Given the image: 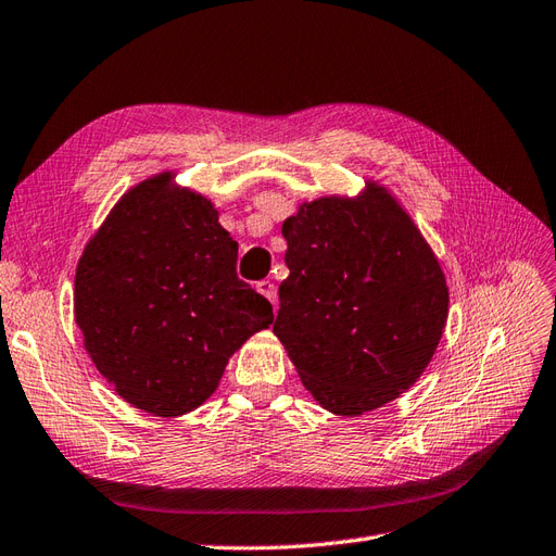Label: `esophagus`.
Here are the masks:
<instances>
[{
    "label": "esophagus",
    "mask_w": 556,
    "mask_h": 556,
    "mask_svg": "<svg viewBox=\"0 0 556 556\" xmlns=\"http://www.w3.org/2000/svg\"><path fill=\"white\" fill-rule=\"evenodd\" d=\"M257 292H260L264 299L271 301V304H276L278 290H276V285H274L271 280H260V282H257Z\"/></svg>",
    "instance_id": "34e87169"
}]
</instances>
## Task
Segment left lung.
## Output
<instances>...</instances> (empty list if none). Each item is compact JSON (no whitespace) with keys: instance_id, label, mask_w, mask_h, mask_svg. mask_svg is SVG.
Masks as SVG:
<instances>
[{"instance_id":"1","label":"left lung","mask_w":556,"mask_h":556,"mask_svg":"<svg viewBox=\"0 0 556 556\" xmlns=\"http://www.w3.org/2000/svg\"><path fill=\"white\" fill-rule=\"evenodd\" d=\"M357 197L301 201L288 241L274 333L308 394L343 417L399 399L425 374L447 323L439 257L378 180Z\"/></svg>"}]
</instances>
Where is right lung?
Instances as JSON below:
<instances>
[{"instance_id":"add662e5","label":"right lung","mask_w":556,"mask_h":556,"mask_svg":"<svg viewBox=\"0 0 556 556\" xmlns=\"http://www.w3.org/2000/svg\"><path fill=\"white\" fill-rule=\"evenodd\" d=\"M213 201L160 172L129 188L83 248L74 319L97 371L134 408L197 410L274 308L237 278Z\"/></svg>"}]
</instances>
